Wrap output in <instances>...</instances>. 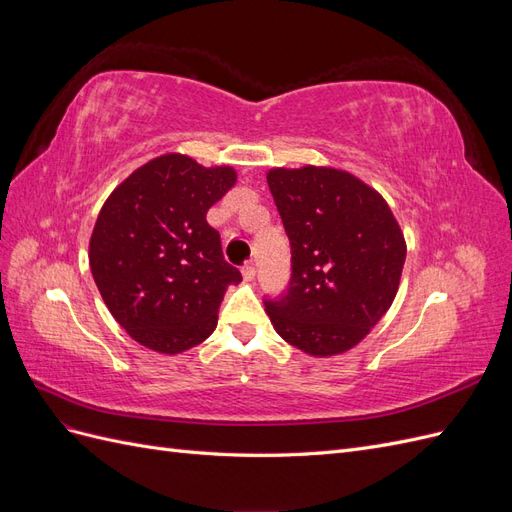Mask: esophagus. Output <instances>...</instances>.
I'll return each mask as SVG.
<instances>
[{
    "label": "esophagus",
    "mask_w": 512,
    "mask_h": 512,
    "mask_svg": "<svg viewBox=\"0 0 512 512\" xmlns=\"http://www.w3.org/2000/svg\"><path fill=\"white\" fill-rule=\"evenodd\" d=\"M241 273H243V280H245V282H252L254 277H256V267H254V262H252V260H250V262H245L243 269H241Z\"/></svg>",
    "instance_id": "esophagus-1"
}]
</instances>
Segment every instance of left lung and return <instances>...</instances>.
I'll return each instance as SVG.
<instances>
[{"instance_id": "left-lung-1", "label": "left lung", "mask_w": 512, "mask_h": 512, "mask_svg": "<svg viewBox=\"0 0 512 512\" xmlns=\"http://www.w3.org/2000/svg\"><path fill=\"white\" fill-rule=\"evenodd\" d=\"M292 250L288 294L267 301L273 329L309 356L354 348L389 312L406 239L380 192L333 166L271 168Z\"/></svg>"}]
</instances>
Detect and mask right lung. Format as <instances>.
Returning <instances> with one entry per match:
<instances>
[{"instance_id": "add662e5", "label": "right lung", "mask_w": 512, "mask_h": 512, "mask_svg": "<svg viewBox=\"0 0 512 512\" xmlns=\"http://www.w3.org/2000/svg\"><path fill=\"white\" fill-rule=\"evenodd\" d=\"M237 183L232 166L164 153L106 198L89 239V267L108 312L141 346L179 354L218 327L241 273L224 260L207 211Z\"/></svg>"}]
</instances>
